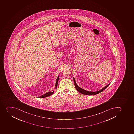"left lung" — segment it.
I'll return each instance as SVG.
<instances>
[{
  "label": "left lung",
  "instance_id": "obj_1",
  "mask_svg": "<svg viewBox=\"0 0 134 134\" xmlns=\"http://www.w3.org/2000/svg\"><path fill=\"white\" fill-rule=\"evenodd\" d=\"M73 79H74V85H75V87L76 90H77V91H78L80 93H82L83 94L87 95H94L98 94V93H100L103 91H104L109 85V84L107 86H105V87H103V88L101 90L97 91V92H90V91H86V90H83V89L79 87V86H77V84H76L74 78Z\"/></svg>",
  "mask_w": 134,
  "mask_h": 134
}]
</instances>
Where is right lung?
<instances>
[{
  "mask_svg": "<svg viewBox=\"0 0 134 134\" xmlns=\"http://www.w3.org/2000/svg\"><path fill=\"white\" fill-rule=\"evenodd\" d=\"M59 76H58V77L57 78V81H56V83H55V88H57V85H58V80H59ZM54 93V91H53L52 92H49L47 93L44 94L43 95L39 97V98H44V97H47L49 96H51L53 93Z\"/></svg>",
  "mask_w": 134,
  "mask_h": 134,
  "instance_id": "1",
  "label": "right lung"
}]
</instances>
